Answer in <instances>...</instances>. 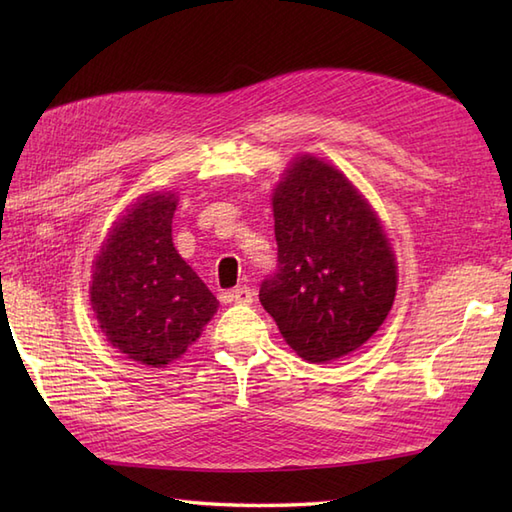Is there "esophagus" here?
I'll use <instances>...</instances> for the list:
<instances>
[{"mask_svg": "<svg viewBox=\"0 0 512 512\" xmlns=\"http://www.w3.org/2000/svg\"><path fill=\"white\" fill-rule=\"evenodd\" d=\"M230 299L234 304H252L254 302V291L249 286H236L230 291Z\"/></svg>", "mask_w": 512, "mask_h": 512, "instance_id": "esophagus-1", "label": "esophagus"}]
</instances>
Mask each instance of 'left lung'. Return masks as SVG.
<instances>
[{"label": "left lung", "mask_w": 512, "mask_h": 512, "mask_svg": "<svg viewBox=\"0 0 512 512\" xmlns=\"http://www.w3.org/2000/svg\"><path fill=\"white\" fill-rule=\"evenodd\" d=\"M278 265L260 304L293 350L313 363L371 339L395 299L389 239L369 204L328 162L302 156L273 193Z\"/></svg>", "instance_id": "1"}]
</instances>
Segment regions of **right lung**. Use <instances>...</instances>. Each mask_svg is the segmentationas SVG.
Listing matches in <instances>:
<instances>
[{"mask_svg": "<svg viewBox=\"0 0 512 512\" xmlns=\"http://www.w3.org/2000/svg\"><path fill=\"white\" fill-rule=\"evenodd\" d=\"M173 195H147L95 260L91 304L106 339L143 365L180 358L215 315L217 297L171 241Z\"/></svg>", "mask_w": 512, "mask_h": 512, "instance_id": "right-lung-1", "label": "right lung"}]
</instances>
